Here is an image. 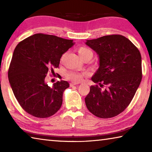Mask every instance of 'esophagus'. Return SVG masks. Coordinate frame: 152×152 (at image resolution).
<instances>
[{"label":"esophagus","mask_w":152,"mask_h":152,"mask_svg":"<svg viewBox=\"0 0 152 152\" xmlns=\"http://www.w3.org/2000/svg\"><path fill=\"white\" fill-rule=\"evenodd\" d=\"M79 82H71L70 83V86H73L74 85H76V84H78Z\"/></svg>","instance_id":"1"}]
</instances>
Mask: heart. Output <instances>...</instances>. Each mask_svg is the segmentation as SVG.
Here are the masks:
<instances>
[{
  "mask_svg": "<svg viewBox=\"0 0 152 152\" xmlns=\"http://www.w3.org/2000/svg\"><path fill=\"white\" fill-rule=\"evenodd\" d=\"M78 52L82 59H83L84 57L88 55H92V51L86 47H80L78 49ZM88 72H80L77 71L70 70L66 73V76L67 78L70 80L72 81L78 82L84 78V76H88Z\"/></svg>",
  "mask_w": 152,
  "mask_h": 152,
  "instance_id": "b5f03b06",
  "label": "heart"
}]
</instances>
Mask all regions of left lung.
<instances>
[{"instance_id": "left-lung-1", "label": "left lung", "mask_w": 152, "mask_h": 152, "mask_svg": "<svg viewBox=\"0 0 152 152\" xmlns=\"http://www.w3.org/2000/svg\"><path fill=\"white\" fill-rule=\"evenodd\" d=\"M86 44L99 54V68L85 98L87 109L95 116L109 119L129 105L142 79L141 56L137 48L121 35L102 36Z\"/></svg>"}]
</instances>
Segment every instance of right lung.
Segmentation results:
<instances>
[{
  "instance_id": "obj_1",
  "label": "right lung",
  "mask_w": 152,
  "mask_h": 152,
  "mask_svg": "<svg viewBox=\"0 0 152 152\" xmlns=\"http://www.w3.org/2000/svg\"><path fill=\"white\" fill-rule=\"evenodd\" d=\"M73 45V40L43 33H36L18 43L8 76L15 96L25 112L47 118L60 109L68 82L57 81L50 87L45 78L49 72L54 73L61 57Z\"/></svg>"
}]
</instances>
